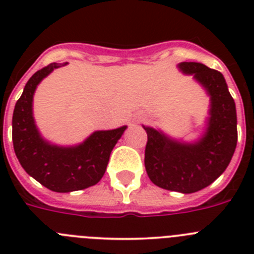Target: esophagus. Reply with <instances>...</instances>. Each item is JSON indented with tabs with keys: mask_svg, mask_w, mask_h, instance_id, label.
I'll return each instance as SVG.
<instances>
[{
	"mask_svg": "<svg viewBox=\"0 0 254 254\" xmlns=\"http://www.w3.org/2000/svg\"><path fill=\"white\" fill-rule=\"evenodd\" d=\"M140 121H143V120H140Z\"/></svg>",
	"mask_w": 254,
	"mask_h": 254,
	"instance_id": "obj_1",
	"label": "esophagus"
}]
</instances>
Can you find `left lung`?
Masks as SVG:
<instances>
[{
  "instance_id": "1",
  "label": "left lung",
  "mask_w": 254,
  "mask_h": 254,
  "mask_svg": "<svg viewBox=\"0 0 254 254\" xmlns=\"http://www.w3.org/2000/svg\"><path fill=\"white\" fill-rule=\"evenodd\" d=\"M178 68L193 75L210 96L207 127L198 140L185 142L143 126L145 168L158 187L193 193L216 181L232 160L238 141L237 111L223 73L198 62H181Z\"/></svg>"
}]
</instances>
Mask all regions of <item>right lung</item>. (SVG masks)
Listing matches in <instances>:
<instances>
[{
    "mask_svg": "<svg viewBox=\"0 0 254 254\" xmlns=\"http://www.w3.org/2000/svg\"><path fill=\"white\" fill-rule=\"evenodd\" d=\"M48 64L29 78L12 116L13 150L29 176L48 190L66 193L96 185L104 176L109 156L127 126L95 131L75 146H58L44 140L33 117V98L39 82L55 68Z\"/></svg>",
    "mask_w": 254,
    "mask_h": 254,
    "instance_id": "obj_1",
    "label": "right lung"
}]
</instances>
